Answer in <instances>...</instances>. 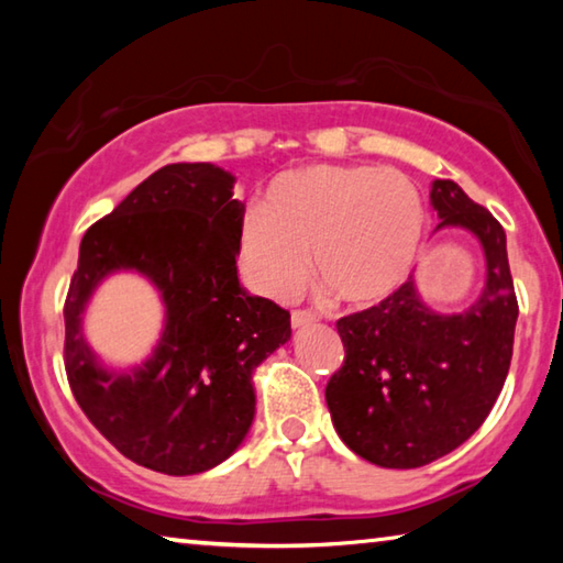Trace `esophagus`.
I'll return each mask as SVG.
<instances>
[{
    "mask_svg": "<svg viewBox=\"0 0 563 563\" xmlns=\"http://www.w3.org/2000/svg\"><path fill=\"white\" fill-rule=\"evenodd\" d=\"M290 322H292L295 330H302V328H308V325H312V322H316V316H312V312H308V310H292Z\"/></svg>",
    "mask_w": 563,
    "mask_h": 563,
    "instance_id": "1",
    "label": "esophagus"
}]
</instances>
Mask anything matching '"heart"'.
I'll return each mask as SVG.
<instances>
[{
	"instance_id": "b5f03b06",
	"label": "heart",
	"mask_w": 563,
	"mask_h": 563,
	"mask_svg": "<svg viewBox=\"0 0 563 563\" xmlns=\"http://www.w3.org/2000/svg\"><path fill=\"white\" fill-rule=\"evenodd\" d=\"M424 231L417 186L395 168L316 164L273 180L241 225V261L255 288L290 300L316 280L345 305L393 295L412 271Z\"/></svg>"
}]
</instances>
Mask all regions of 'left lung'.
<instances>
[{"label":"left lung","mask_w":563,"mask_h":563,"mask_svg":"<svg viewBox=\"0 0 563 563\" xmlns=\"http://www.w3.org/2000/svg\"><path fill=\"white\" fill-rule=\"evenodd\" d=\"M430 203L437 231L462 228L479 241L487 265L479 298L446 316L409 278L375 308L340 318L345 365L325 387L340 440L387 470L430 464L479 430L507 379L519 318L497 218L454 180H432Z\"/></svg>","instance_id":"obj_1"}]
</instances>
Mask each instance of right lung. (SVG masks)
Segmentation results:
<instances>
[{
	"label": "right lung",
	"instance_id": "right-lung-1",
	"mask_svg": "<svg viewBox=\"0 0 563 563\" xmlns=\"http://www.w3.org/2000/svg\"><path fill=\"white\" fill-rule=\"evenodd\" d=\"M213 164H168L81 238L64 305V362L89 422L146 470H213L255 417L253 375L290 340V312L238 280L245 206ZM113 272H136L165 302V330L139 366L109 368L82 335V312Z\"/></svg>",
	"mask_w": 563,
	"mask_h": 563
}]
</instances>
